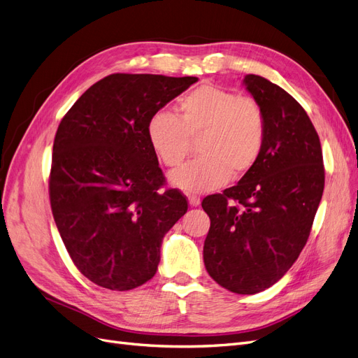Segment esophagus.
<instances>
[{"label": "esophagus", "mask_w": 358, "mask_h": 358, "mask_svg": "<svg viewBox=\"0 0 358 358\" xmlns=\"http://www.w3.org/2000/svg\"><path fill=\"white\" fill-rule=\"evenodd\" d=\"M188 203H189V206H192V208H197V206L200 204V197L188 196Z\"/></svg>", "instance_id": "34e87169"}]
</instances>
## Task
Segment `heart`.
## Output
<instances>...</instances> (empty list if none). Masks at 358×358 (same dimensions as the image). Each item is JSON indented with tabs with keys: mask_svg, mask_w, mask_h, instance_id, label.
Masks as SVG:
<instances>
[{
	"mask_svg": "<svg viewBox=\"0 0 358 358\" xmlns=\"http://www.w3.org/2000/svg\"><path fill=\"white\" fill-rule=\"evenodd\" d=\"M180 116L159 110L146 127L149 145L162 164L179 167L189 154L191 138H199L200 159L170 175L185 192H209L251 171L263 152L266 117L248 96L213 85H201L179 103Z\"/></svg>",
	"mask_w": 358,
	"mask_h": 358,
	"instance_id": "1",
	"label": "heart"
}]
</instances>
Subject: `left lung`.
I'll return each instance as SVG.
<instances>
[{
	"label": "left lung",
	"mask_w": 358,
	"mask_h": 358,
	"mask_svg": "<svg viewBox=\"0 0 358 358\" xmlns=\"http://www.w3.org/2000/svg\"><path fill=\"white\" fill-rule=\"evenodd\" d=\"M266 117V142L237 185L203 199L210 218L203 259L210 278L236 294L272 287L305 248L324 191L320 137L305 109L280 86L246 74Z\"/></svg>",
	"instance_id": "obj_1"
}]
</instances>
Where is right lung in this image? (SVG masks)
Instances as JSON below:
<instances>
[{
	"instance_id": "add662e5",
	"label": "right lung",
	"mask_w": 358,
	"mask_h": 358,
	"mask_svg": "<svg viewBox=\"0 0 358 358\" xmlns=\"http://www.w3.org/2000/svg\"><path fill=\"white\" fill-rule=\"evenodd\" d=\"M199 79L116 73L94 83L62 117L49 197L74 266L91 282L128 291L152 279L162 237L188 210L148 140L154 113Z\"/></svg>"
}]
</instances>
